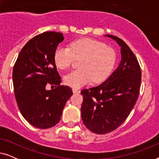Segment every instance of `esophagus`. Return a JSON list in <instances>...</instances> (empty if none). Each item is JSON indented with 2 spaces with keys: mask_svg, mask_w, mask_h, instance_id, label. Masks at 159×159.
<instances>
[{
  "mask_svg": "<svg viewBox=\"0 0 159 159\" xmlns=\"http://www.w3.org/2000/svg\"><path fill=\"white\" fill-rule=\"evenodd\" d=\"M72 91L74 93H80V90H78V89H76V88H73L72 89Z\"/></svg>",
  "mask_w": 159,
  "mask_h": 159,
  "instance_id": "obj_1",
  "label": "esophagus"
}]
</instances>
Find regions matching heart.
Instances as JSON below:
<instances>
[{"label": "heart", "mask_w": 159, "mask_h": 159, "mask_svg": "<svg viewBox=\"0 0 159 159\" xmlns=\"http://www.w3.org/2000/svg\"><path fill=\"white\" fill-rule=\"evenodd\" d=\"M75 58H82L80 69L66 75L64 81L72 88H79L92 80L98 83L106 79L114 68L116 54L111 47L90 38L73 41L69 48L60 46L54 52V62L60 69L69 68Z\"/></svg>", "instance_id": "b5f03b06"}]
</instances>
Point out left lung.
I'll use <instances>...</instances> for the list:
<instances>
[{
  "mask_svg": "<svg viewBox=\"0 0 159 159\" xmlns=\"http://www.w3.org/2000/svg\"><path fill=\"white\" fill-rule=\"evenodd\" d=\"M106 36L121 47L120 64L103 83L81 91L82 121L96 134L114 131L126 120L138 98L141 83V69L132 50L121 39Z\"/></svg>",
  "mask_w": 159,
  "mask_h": 159,
  "instance_id": "left-lung-1",
  "label": "left lung"
}]
</instances>
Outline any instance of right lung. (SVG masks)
Segmentation results:
<instances>
[{"instance_id": "1", "label": "right lung", "mask_w": 159, "mask_h": 159, "mask_svg": "<svg viewBox=\"0 0 159 159\" xmlns=\"http://www.w3.org/2000/svg\"><path fill=\"white\" fill-rule=\"evenodd\" d=\"M61 32H45L28 41L13 69L14 94L24 118L36 128L47 129L59 122L63 108L73 94L61 82L53 55L64 40ZM51 85L53 89L48 90ZM55 88H54V85Z\"/></svg>"}]
</instances>
